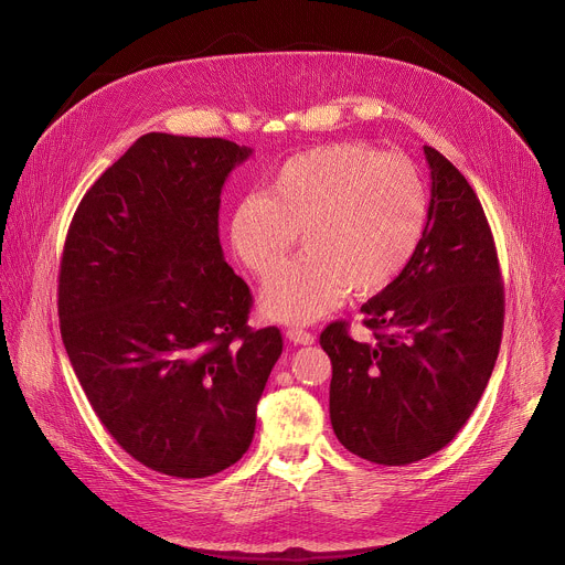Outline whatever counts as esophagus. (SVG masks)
<instances>
[{
	"label": "esophagus",
	"mask_w": 565,
	"mask_h": 565,
	"mask_svg": "<svg viewBox=\"0 0 565 565\" xmlns=\"http://www.w3.org/2000/svg\"><path fill=\"white\" fill-rule=\"evenodd\" d=\"M286 338L292 342V344H301V347H310L315 342V335L308 333V331H301V329H288L286 331Z\"/></svg>",
	"instance_id": "1"
}]
</instances>
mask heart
Here are the masks:
<instances>
[{
    "mask_svg": "<svg viewBox=\"0 0 565 565\" xmlns=\"http://www.w3.org/2000/svg\"><path fill=\"white\" fill-rule=\"evenodd\" d=\"M429 214L418 168L362 142L317 147L288 158L266 194L241 196L227 223L230 246L253 275H270L297 244L306 255L262 288L266 317L308 324L353 290L371 297L414 259Z\"/></svg>",
    "mask_w": 565,
    "mask_h": 565,
    "instance_id": "1",
    "label": "heart"
}]
</instances>
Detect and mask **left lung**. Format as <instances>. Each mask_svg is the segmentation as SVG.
<instances>
[{"instance_id": "1", "label": "left lung", "mask_w": 565, "mask_h": 565, "mask_svg": "<svg viewBox=\"0 0 565 565\" xmlns=\"http://www.w3.org/2000/svg\"><path fill=\"white\" fill-rule=\"evenodd\" d=\"M420 246L362 306L375 342L347 321L319 335L331 358V425L355 456L409 465L440 451L473 414L501 347L505 299L492 230L467 179L434 147Z\"/></svg>"}]
</instances>
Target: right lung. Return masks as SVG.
Instances as JSON below:
<instances>
[{
	"instance_id": "right-lung-1",
	"label": "right lung",
	"mask_w": 565,
	"mask_h": 565,
	"mask_svg": "<svg viewBox=\"0 0 565 565\" xmlns=\"http://www.w3.org/2000/svg\"><path fill=\"white\" fill-rule=\"evenodd\" d=\"M250 156L223 138L145 134L83 196L64 241L71 366L116 443L177 478L248 451L284 349L279 329L248 327L250 288L218 241L221 190Z\"/></svg>"
}]
</instances>
